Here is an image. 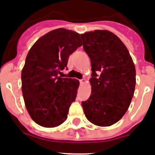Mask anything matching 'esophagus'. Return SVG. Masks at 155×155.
<instances>
[{"mask_svg":"<svg viewBox=\"0 0 155 155\" xmlns=\"http://www.w3.org/2000/svg\"><path fill=\"white\" fill-rule=\"evenodd\" d=\"M84 82H85V79H81L80 80V83L81 84H84Z\"/></svg>","mask_w":155,"mask_h":155,"instance_id":"obj_1","label":"esophagus"}]
</instances>
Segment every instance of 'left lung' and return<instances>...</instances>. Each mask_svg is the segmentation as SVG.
Masks as SVG:
<instances>
[{
    "label": "left lung",
    "mask_w": 155,
    "mask_h": 155,
    "mask_svg": "<svg viewBox=\"0 0 155 155\" xmlns=\"http://www.w3.org/2000/svg\"><path fill=\"white\" fill-rule=\"evenodd\" d=\"M91 64V94L82 102L86 118L99 127L116 124L130 105L136 84V69L127 48L107 30L81 35Z\"/></svg>",
    "instance_id": "left-lung-1"
}]
</instances>
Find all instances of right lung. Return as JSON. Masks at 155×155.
<instances>
[{
    "label": "right lung",
    "instance_id": "right-lung-1",
    "mask_svg": "<svg viewBox=\"0 0 155 155\" xmlns=\"http://www.w3.org/2000/svg\"><path fill=\"white\" fill-rule=\"evenodd\" d=\"M81 46L80 34L57 28L39 38L28 51L21 71V91L28 114L39 126L55 127L68 118L79 81L58 74Z\"/></svg>",
    "mask_w": 155,
    "mask_h": 155
}]
</instances>
